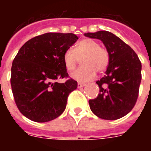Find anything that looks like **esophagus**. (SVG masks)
<instances>
[{
    "instance_id": "1",
    "label": "esophagus",
    "mask_w": 151,
    "mask_h": 151,
    "mask_svg": "<svg viewBox=\"0 0 151 151\" xmlns=\"http://www.w3.org/2000/svg\"><path fill=\"white\" fill-rule=\"evenodd\" d=\"M85 84H84V83H80V82H78V87L80 88H82V87H85Z\"/></svg>"
}]
</instances>
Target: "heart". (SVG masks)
Instances as JSON below:
<instances>
[{
	"instance_id": "obj_1",
	"label": "heart",
	"mask_w": 151,
	"mask_h": 151,
	"mask_svg": "<svg viewBox=\"0 0 151 151\" xmlns=\"http://www.w3.org/2000/svg\"><path fill=\"white\" fill-rule=\"evenodd\" d=\"M81 59L82 66L76 70L71 77L75 80L84 82L92 80L96 76V71L103 73L110 63V55L99 42L92 39L86 38L79 41L73 49L69 48L63 55L64 66L69 72L73 71Z\"/></svg>"
}]
</instances>
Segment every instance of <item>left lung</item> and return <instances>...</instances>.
I'll return each mask as SVG.
<instances>
[{"label":"left lung","mask_w":151,"mask_h":151,"mask_svg":"<svg viewBox=\"0 0 151 151\" xmlns=\"http://www.w3.org/2000/svg\"><path fill=\"white\" fill-rule=\"evenodd\" d=\"M85 35L101 40L110 55L106 74L96 81L100 93L88 101L90 109L102 119H119L132 110L138 99L142 78L140 60L130 46L110 32Z\"/></svg>","instance_id":"left-lung-1"}]
</instances>
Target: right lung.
Here are the masks:
<instances>
[{"label": "right lung", "mask_w": 151, "mask_h": 151, "mask_svg": "<svg viewBox=\"0 0 151 151\" xmlns=\"http://www.w3.org/2000/svg\"><path fill=\"white\" fill-rule=\"evenodd\" d=\"M78 37L73 34L47 33L27 41L12 62L11 86L15 104L36 122L55 119L65 110L78 82L69 78L63 61L65 51ZM68 78L64 83L55 81Z\"/></svg>", "instance_id": "obj_1"}]
</instances>
